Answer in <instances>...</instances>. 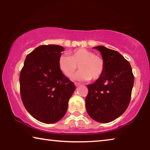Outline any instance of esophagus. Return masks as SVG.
Returning <instances> with one entry per match:
<instances>
[{
  "instance_id": "obj_1",
  "label": "esophagus",
  "mask_w": 150,
  "mask_h": 150,
  "mask_svg": "<svg viewBox=\"0 0 150 150\" xmlns=\"http://www.w3.org/2000/svg\"><path fill=\"white\" fill-rule=\"evenodd\" d=\"M80 85H81L80 83H77V82L75 83V85L76 86V87H78V86H79Z\"/></svg>"
}]
</instances>
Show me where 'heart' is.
Returning <instances> with one entry per match:
<instances>
[{
	"label": "heart",
	"instance_id": "1",
	"mask_svg": "<svg viewBox=\"0 0 150 150\" xmlns=\"http://www.w3.org/2000/svg\"><path fill=\"white\" fill-rule=\"evenodd\" d=\"M62 55L58 59L60 70L65 76L71 77L78 66L79 71L73 77L74 79L95 81L99 79L105 71V61L99 55L85 48H79Z\"/></svg>",
	"mask_w": 150,
	"mask_h": 150
}]
</instances>
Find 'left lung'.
<instances>
[{"instance_id": "8db88e82", "label": "left lung", "mask_w": 150, "mask_h": 150, "mask_svg": "<svg viewBox=\"0 0 150 150\" xmlns=\"http://www.w3.org/2000/svg\"><path fill=\"white\" fill-rule=\"evenodd\" d=\"M93 48L102 55L105 71L95 83L87 85L85 106L91 118L108 123L118 118L128 108L134 77L130 63L120 53L103 45Z\"/></svg>"}]
</instances>
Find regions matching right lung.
<instances>
[{"label": "right lung", "instance_id": "obj_1", "mask_svg": "<svg viewBox=\"0 0 150 150\" xmlns=\"http://www.w3.org/2000/svg\"><path fill=\"white\" fill-rule=\"evenodd\" d=\"M63 51L61 45H40L27 55L20 71V91L24 107L45 124L57 122L64 116L75 90L74 83L58 65Z\"/></svg>", "mask_w": 150, "mask_h": 150}]
</instances>
